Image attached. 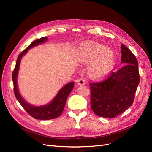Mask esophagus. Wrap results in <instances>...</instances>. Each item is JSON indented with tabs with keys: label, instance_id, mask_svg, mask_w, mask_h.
I'll use <instances>...</instances> for the list:
<instances>
[{
	"label": "esophagus",
	"instance_id": "34e87169",
	"mask_svg": "<svg viewBox=\"0 0 152 152\" xmlns=\"http://www.w3.org/2000/svg\"><path fill=\"white\" fill-rule=\"evenodd\" d=\"M85 83H86V81L84 78H80V79H79L77 80V84L79 86H83L85 84Z\"/></svg>",
	"mask_w": 152,
	"mask_h": 152
}]
</instances>
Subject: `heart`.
Returning a JSON list of instances; mask_svg holds the SVG:
<instances>
[{
    "label": "heart",
    "instance_id": "b5f03b06",
    "mask_svg": "<svg viewBox=\"0 0 152 152\" xmlns=\"http://www.w3.org/2000/svg\"><path fill=\"white\" fill-rule=\"evenodd\" d=\"M79 61L84 64L91 63L88 72L94 79H102L107 76L114 67L115 56L112 49L99 44H91L82 49Z\"/></svg>",
    "mask_w": 152,
    "mask_h": 152
}]
</instances>
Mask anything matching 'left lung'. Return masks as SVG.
Returning a JSON list of instances; mask_svg holds the SVG:
<instances>
[{
    "mask_svg": "<svg viewBox=\"0 0 152 152\" xmlns=\"http://www.w3.org/2000/svg\"><path fill=\"white\" fill-rule=\"evenodd\" d=\"M121 53V63L124 66L112 72L107 80L90 84L91 107L98 116L115 117L134 102L140 82L138 63L134 55L123 44Z\"/></svg>",
    "mask_w": 152,
    "mask_h": 152,
    "instance_id": "1",
    "label": "left lung"
}]
</instances>
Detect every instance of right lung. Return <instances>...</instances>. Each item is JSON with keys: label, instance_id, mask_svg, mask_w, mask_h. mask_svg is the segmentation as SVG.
I'll use <instances>...</instances> for the list:
<instances>
[{"label": "right lung", "instance_id": "obj_1", "mask_svg": "<svg viewBox=\"0 0 152 152\" xmlns=\"http://www.w3.org/2000/svg\"><path fill=\"white\" fill-rule=\"evenodd\" d=\"M48 40L47 37H44L34 41L29 45V46L25 49L18 57L16 66L12 73V81L14 84V92L17 100L30 115L35 119L39 120H50L56 118L61 115L63 112L66 104V101L68 95L74 87V82H70L65 84L58 91V93L50 103L41 106H35L27 102L22 97L20 93L18 86V76L19 72L20 62L23 56L28 51V50L34 47L42 44Z\"/></svg>", "mask_w": 152, "mask_h": 152}]
</instances>
